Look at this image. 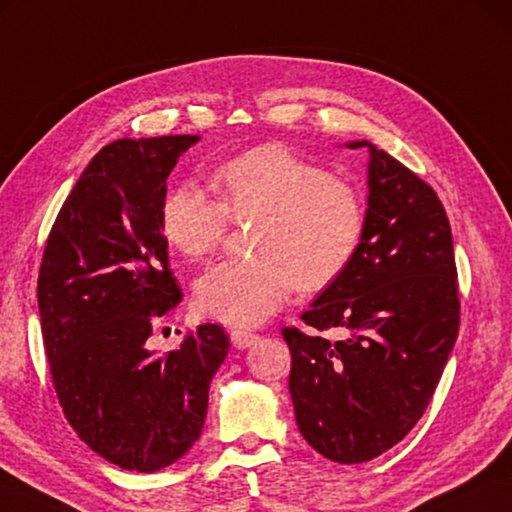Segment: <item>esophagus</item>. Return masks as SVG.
Masks as SVG:
<instances>
[{"instance_id": "1", "label": "esophagus", "mask_w": 512, "mask_h": 512, "mask_svg": "<svg viewBox=\"0 0 512 512\" xmlns=\"http://www.w3.org/2000/svg\"><path fill=\"white\" fill-rule=\"evenodd\" d=\"M257 338H259L257 333L248 331V329H232V331H230V342H232V345H235L237 349H246V347H250V345H255Z\"/></svg>"}]
</instances>
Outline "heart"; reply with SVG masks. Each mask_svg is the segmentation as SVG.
I'll list each match as a JSON object with an SVG mask.
<instances>
[{"label": "heart", "mask_w": 512, "mask_h": 512, "mask_svg": "<svg viewBox=\"0 0 512 512\" xmlns=\"http://www.w3.org/2000/svg\"><path fill=\"white\" fill-rule=\"evenodd\" d=\"M215 199L192 183L167 190L159 206L165 244L190 262L215 253L228 219H255L253 257L224 259L194 286L201 313L257 324L297 286L320 291L351 264L365 232L356 185L282 145H262L219 163L210 174Z\"/></svg>", "instance_id": "1"}]
</instances>
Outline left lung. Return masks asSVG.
Here are the masks:
<instances>
[{"label":"left lung","mask_w":512,"mask_h":512,"mask_svg":"<svg viewBox=\"0 0 512 512\" xmlns=\"http://www.w3.org/2000/svg\"><path fill=\"white\" fill-rule=\"evenodd\" d=\"M365 232L336 282L302 322L284 327L295 421L338 463L380 457L418 423L459 333L452 230L432 185L367 141ZM336 328L331 341L322 330Z\"/></svg>","instance_id":"left-lung-1"}]
</instances>
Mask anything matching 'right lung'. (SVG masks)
Returning a JSON list of instances; mask_svg holds the SVG:
<instances>
[{"label":"right lung","instance_id":"obj_1","mask_svg":"<svg viewBox=\"0 0 512 512\" xmlns=\"http://www.w3.org/2000/svg\"><path fill=\"white\" fill-rule=\"evenodd\" d=\"M197 141L181 134L102 147L62 203L37 277L62 412L91 450L125 470H161L192 448L230 347L219 324H199L165 356L145 345L181 300L159 206L172 167Z\"/></svg>","mask_w":512,"mask_h":512}]
</instances>
